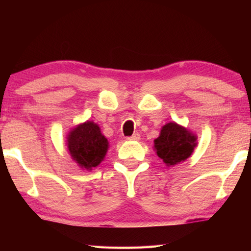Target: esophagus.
<instances>
[{
  "mask_svg": "<svg viewBox=\"0 0 251 251\" xmlns=\"http://www.w3.org/2000/svg\"><path fill=\"white\" fill-rule=\"evenodd\" d=\"M128 139H129V141H139V139H141V135L136 133L133 136H130V137H128Z\"/></svg>",
  "mask_w": 251,
  "mask_h": 251,
  "instance_id": "34e87169",
  "label": "esophagus"
}]
</instances>
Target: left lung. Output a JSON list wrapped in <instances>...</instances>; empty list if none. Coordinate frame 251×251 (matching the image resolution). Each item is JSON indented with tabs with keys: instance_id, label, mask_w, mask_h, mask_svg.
Here are the masks:
<instances>
[{
	"instance_id": "left-lung-1",
	"label": "left lung",
	"mask_w": 251,
	"mask_h": 251,
	"mask_svg": "<svg viewBox=\"0 0 251 251\" xmlns=\"http://www.w3.org/2000/svg\"><path fill=\"white\" fill-rule=\"evenodd\" d=\"M197 144V136L192 130L175 122H169L161 127L152 148L165 165L171 167L189 158Z\"/></svg>"
}]
</instances>
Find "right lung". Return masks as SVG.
<instances>
[{
    "label": "right lung",
    "instance_id": "right-lung-1",
    "mask_svg": "<svg viewBox=\"0 0 251 251\" xmlns=\"http://www.w3.org/2000/svg\"><path fill=\"white\" fill-rule=\"evenodd\" d=\"M66 146L71 158L78 167L91 172L104 160L109 143L96 123L86 121L69 131Z\"/></svg>",
    "mask_w": 251,
    "mask_h": 251
}]
</instances>
